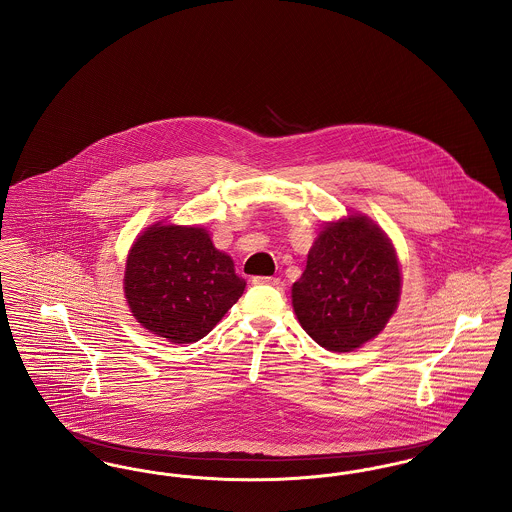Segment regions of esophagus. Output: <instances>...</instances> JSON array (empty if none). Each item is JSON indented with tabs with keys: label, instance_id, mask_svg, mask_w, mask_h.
I'll use <instances>...</instances> for the list:
<instances>
[{
	"label": "esophagus",
	"instance_id": "1",
	"mask_svg": "<svg viewBox=\"0 0 512 512\" xmlns=\"http://www.w3.org/2000/svg\"><path fill=\"white\" fill-rule=\"evenodd\" d=\"M251 282L255 286H278L280 284V280L274 278V276H253Z\"/></svg>",
	"mask_w": 512,
	"mask_h": 512
}]
</instances>
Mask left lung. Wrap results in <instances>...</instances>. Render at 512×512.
Here are the masks:
<instances>
[{
    "label": "left lung",
    "mask_w": 512,
    "mask_h": 512,
    "mask_svg": "<svg viewBox=\"0 0 512 512\" xmlns=\"http://www.w3.org/2000/svg\"><path fill=\"white\" fill-rule=\"evenodd\" d=\"M401 270L384 230L365 215L328 222L293 284V311L320 347L347 353L376 338L397 309Z\"/></svg>",
    "instance_id": "8db88e82"
}]
</instances>
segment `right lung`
<instances>
[{
	"instance_id": "right-lung-1",
	"label": "right lung",
	"mask_w": 512,
	"mask_h": 512,
	"mask_svg": "<svg viewBox=\"0 0 512 512\" xmlns=\"http://www.w3.org/2000/svg\"><path fill=\"white\" fill-rule=\"evenodd\" d=\"M245 280L205 228L153 224L126 257L124 297L136 320L159 338H205L242 297Z\"/></svg>"
}]
</instances>
